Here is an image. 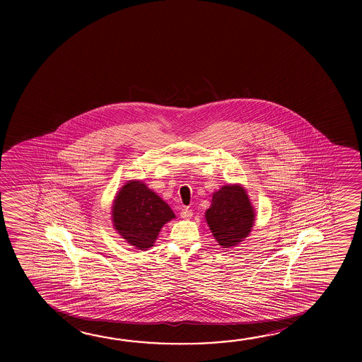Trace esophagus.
<instances>
[{"label": "esophagus", "instance_id": "obj_1", "mask_svg": "<svg viewBox=\"0 0 362 362\" xmlns=\"http://www.w3.org/2000/svg\"><path fill=\"white\" fill-rule=\"evenodd\" d=\"M192 216H193V212H192V209H189V208L184 207L183 209L180 211V217L183 219L192 218Z\"/></svg>", "mask_w": 362, "mask_h": 362}]
</instances>
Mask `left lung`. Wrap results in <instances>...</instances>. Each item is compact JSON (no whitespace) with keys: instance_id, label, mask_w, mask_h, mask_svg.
Listing matches in <instances>:
<instances>
[{"instance_id":"obj_1","label":"left lung","mask_w":362,"mask_h":362,"mask_svg":"<svg viewBox=\"0 0 362 362\" xmlns=\"http://www.w3.org/2000/svg\"><path fill=\"white\" fill-rule=\"evenodd\" d=\"M204 217L219 246L231 249L249 238L255 225V208L243 185L225 184L214 192Z\"/></svg>"}]
</instances>
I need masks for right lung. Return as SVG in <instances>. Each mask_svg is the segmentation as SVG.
I'll return each instance as SVG.
<instances>
[{
	"label": "right lung",
	"mask_w": 362,
	"mask_h": 362,
	"mask_svg": "<svg viewBox=\"0 0 362 362\" xmlns=\"http://www.w3.org/2000/svg\"><path fill=\"white\" fill-rule=\"evenodd\" d=\"M113 228L137 250L154 246L163 226L175 218L165 201L141 180H127L112 203Z\"/></svg>",
	"instance_id": "obj_1"
}]
</instances>
